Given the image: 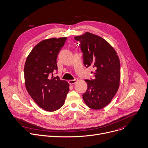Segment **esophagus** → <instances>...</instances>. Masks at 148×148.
<instances>
[{
	"instance_id": "1",
	"label": "esophagus",
	"mask_w": 148,
	"mask_h": 148,
	"mask_svg": "<svg viewBox=\"0 0 148 148\" xmlns=\"http://www.w3.org/2000/svg\"><path fill=\"white\" fill-rule=\"evenodd\" d=\"M77 79H73V80H70L68 81V83H69V84L71 85V84H75V83L77 82Z\"/></svg>"
}]
</instances>
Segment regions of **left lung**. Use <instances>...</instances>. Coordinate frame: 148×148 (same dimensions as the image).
<instances>
[{
	"label": "left lung",
	"instance_id": "1",
	"mask_svg": "<svg viewBox=\"0 0 148 148\" xmlns=\"http://www.w3.org/2000/svg\"><path fill=\"white\" fill-rule=\"evenodd\" d=\"M75 39L80 42L85 67L92 66L95 70L93 79L85 80L87 89L83 95V99L90 108H103L111 102L119 89V58L111 45L98 36L86 33Z\"/></svg>",
	"mask_w": 148,
	"mask_h": 148
}]
</instances>
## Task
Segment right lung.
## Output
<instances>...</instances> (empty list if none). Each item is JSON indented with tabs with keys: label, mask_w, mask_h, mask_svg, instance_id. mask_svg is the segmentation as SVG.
I'll return each instance as SVG.
<instances>
[{
	"label": "right lung",
	"mask_w": 148,
	"mask_h": 148,
	"mask_svg": "<svg viewBox=\"0 0 148 148\" xmlns=\"http://www.w3.org/2000/svg\"><path fill=\"white\" fill-rule=\"evenodd\" d=\"M66 40V37H62L41 41L29 53L25 63L26 89L37 104L47 111L62 107L69 92L66 81L58 76H51L58 71L57 56Z\"/></svg>",
	"instance_id": "obj_1"
}]
</instances>
